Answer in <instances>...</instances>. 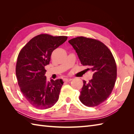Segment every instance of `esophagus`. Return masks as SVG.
<instances>
[{"mask_svg": "<svg viewBox=\"0 0 134 134\" xmlns=\"http://www.w3.org/2000/svg\"><path fill=\"white\" fill-rule=\"evenodd\" d=\"M72 80L71 78H65V82H70Z\"/></svg>", "mask_w": 134, "mask_h": 134, "instance_id": "obj_1", "label": "esophagus"}]
</instances>
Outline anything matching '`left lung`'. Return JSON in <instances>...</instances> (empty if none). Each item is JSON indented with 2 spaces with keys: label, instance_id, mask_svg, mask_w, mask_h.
<instances>
[{
  "label": "left lung",
  "instance_id": "8db88e82",
  "mask_svg": "<svg viewBox=\"0 0 134 134\" xmlns=\"http://www.w3.org/2000/svg\"><path fill=\"white\" fill-rule=\"evenodd\" d=\"M76 51L81 64L93 72V79L83 81L79 99L83 105L93 107L108 98L114 87L117 67L113 55L102 42L78 37L69 41Z\"/></svg>",
  "mask_w": 134,
  "mask_h": 134
}]
</instances>
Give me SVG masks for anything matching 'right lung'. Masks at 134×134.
Wrapping results in <instances>:
<instances>
[{
	"label": "right lung",
	"instance_id": "1",
	"mask_svg": "<svg viewBox=\"0 0 134 134\" xmlns=\"http://www.w3.org/2000/svg\"><path fill=\"white\" fill-rule=\"evenodd\" d=\"M67 39V36L41 34L31 39L18 55L16 75L20 89L28 102L39 109L52 107L58 101L63 81H48L45 66L49 64L53 51Z\"/></svg>",
	"mask_w": 134,
	"mask_h": 134
}]
</instances>
